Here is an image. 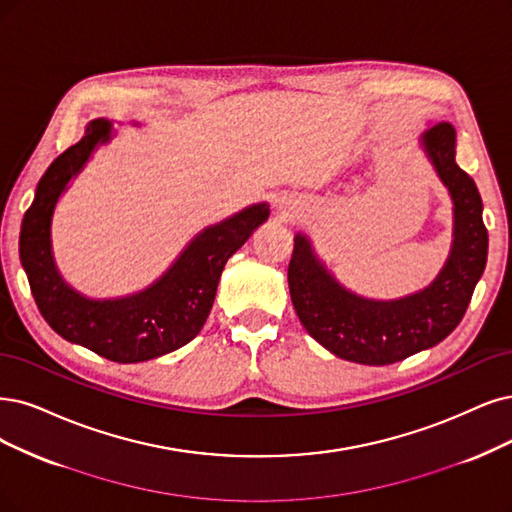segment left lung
<instances>
[{
  "label": "left lung",
  "instance_id": "8db88e82",
  "mask_svg": "<svg viewBox=\"0 0 512 512\" xmlns=\"http://www.w3.org/2000/svg\"><path fill=\"white\" fill-rule=\"evenodd\" d=\"M424 149L447 185L456 213L453 249L432 285L396 301L363 299L320 266L306 236H295L289 291L301 325L339 358L361 365H392L437 346L460 325L485 270L487 227L481 194L456 164V130L443 122L426 130Z\"/></svg>",
  "mask_w": 512,
  "mask_h": 512
}]
</instances>
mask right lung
<instances>
[{
    "instance_id": "obj_1",
    "label": "right lung",
    "mask_w": 512,
    "mask_h": 512,
    "mask_svg": "<svg viewBox=\"0 0 512 512\" xmlns=\"http://www.w3.org/2000/svg\"><path fill=\"white\" fill-rule=\"evenodd\" d=\"M111 124L94 120L82 141L65 149L37 183L21 225L18 253L29 287L46 323L65 337L113 363H143L173 352L200 333L211 314L221 272L240 246L268 219L266 204L244 208L192 240L156 285L107 301H90L71 291L54 268L50 219L54 204L97 143L109 139Z\"/></svg>"
}]
</instances>
